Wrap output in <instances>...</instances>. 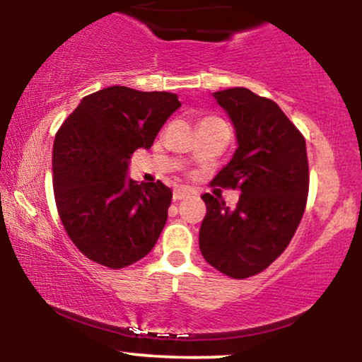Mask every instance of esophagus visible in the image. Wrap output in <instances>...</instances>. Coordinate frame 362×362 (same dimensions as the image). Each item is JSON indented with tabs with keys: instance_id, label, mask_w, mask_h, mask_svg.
Instances as JSON below:
<instances>
[{
	"instance_id": "obj_1",
	"label": "esophagus",
	"mask_w": 362,
	"mask_h": 362,
	"mask_svg": "<svg viewBox=\"0 0 362 362\" xmlns=\"http://www.w3.org/2000/svg\"><path fill=\"white\" fill-rule=\"evenodd\" d=\"M189 195H192V190L185 189V187H180V189L173 190V201H182V199L189 197Z\"/></svg>"
}]
</instances>
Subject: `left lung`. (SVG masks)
I'll list each match as a JSON object with an SVG mask.
<instances>
[{"instance_id":"left-lung-1","label":"left lung","mask_w":362,"mask_h":362,"mask_svg":"<svg viewBox=\"0 0 362 362\" xmlns=\"http://www.w3.org/2000/svg\"><path fill=\"white\" fill-rule=\"evenodd\" d=\"M231 119L236 149L211 182L242 190L236 207L202 195L199 248L219 272L245 279L267 269L296 233L308 197L306 143L276 102L248 88L216 91Z\"/></svg>"}]
</instances>
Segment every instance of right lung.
<instances>
[{"label": "right lung", "mask_w": 362, "mask_h": 362, "mask_svg": "<svg viewBox=\"0 0 362 362\" xmlns=\"http://www.w3.org/2000/svg\"><path fill=\"white\" fill-rule=\"evenodd\" d=\"M182 103L168 91L109 86L62 122L52 148V185L66 233L83 255L109 269L146 257L168 218L172 190L127 175L136 149H149Z\"/></svg>", "instance_id": "obj_1"}]
</instances>
